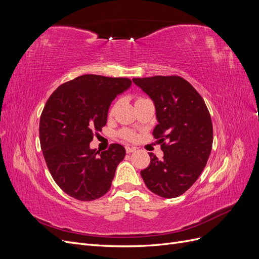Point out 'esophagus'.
<instances>
[{"label": "esophagus", "instance_id": "obj_1", "mask_svg": "<svg viewBox=\"0 0 259 259\" xmlns=\"http://www.w3.org/2000/svg\"><path fill=\"white\" fill-rule=\"evenodd\" d=\"M125 150H126L127 153H131V152H134L136 151V148L135 147H130V146H126L125 147Z\"/></svg>", "mask_w": 259, "mask_h": 259}]
</instances>
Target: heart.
<instances>
[{"instance_id":"obj_1","label":"heart","mask_w":259,"mask_h":259,"mask_svg":"<svg viewBox=\"0 0 259 259\" xmlns=\"http://www.w3.org/2000/svg\"><path fill=\"white\" fill-rule=\"evenodd\" d=\"M143 99H145V98H143V97H139V98H137V100H136V103L137 101H139V100H143ZM122 136L125 138V139H127V140H133L135 138V133L133 132V131H130V130H124V131H122Z\"/></svg>"}]
</instances>
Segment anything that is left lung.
<instances>
[{
  "mask_svg": "<svg viewBox=\"0 0 259 259\" xmlns=\"http://www.w3.org/2000/svg\"><path fill=\"white\" fill-rule=\"evenodd\" d=\"M150 97L158 125L153 130L164 153H153L140 171L148 189L162 198L185 193L204 169L213 146V124L208 109L193 86L178 75L133 79Z\"/></svg>",
  "mask_w": 259,
  "mask_h": 259,
  "instance_id": "1",
  "label": "left lung"
}]
</instances>
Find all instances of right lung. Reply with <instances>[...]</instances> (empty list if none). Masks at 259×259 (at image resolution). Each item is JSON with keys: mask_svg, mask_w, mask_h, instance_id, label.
Masks as SVG:
<instances>
[{"mask_svg": "<svg viewBox=\"0 0 259 259\" xmlns=\"http://www.w3.org/2000/svg\"><path fill=\"white\" fill-rule=\"evenodd\" d=\"M131 84L127 77L84 74L61 84L46 101L41 149L55 183L70 197L93 201L110 189L125 149L112 144L99 152L90 143L106 125L112 100Z\"/></svg>", "mask_w": 259, "mask_h": 259, "instance_id": "right-lung-1", "label": "right lung"}]
</instances>
